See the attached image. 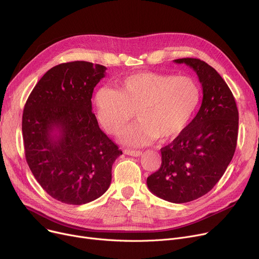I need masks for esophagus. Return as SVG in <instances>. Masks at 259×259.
Listing matches in <instances>:
<instances>
[{
  "instance_id": "esophagus-1",
  "label": "esophagus",
  "mask_w": 259,
  "mask_h": 259,
  "mask_svg": "<svg viewBox=\"0 0 259 259\" xmlns=\"http://www.w3.org/2000/svg\"><path fill=\"white\" fill-rule=\"evenodd\" d=\"M124 154H126L128 156H132V157H140L142 155V152L141 151H135V150L126 149V150H124Z\"/></svg>"
}]
</instances>
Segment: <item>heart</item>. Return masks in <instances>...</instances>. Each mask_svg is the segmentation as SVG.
<instances>
[{
	"label": "heart",
	"instance_id": "b5f03b06",
	"mask_svg": "<svg viewBox=\"0 0 259 259\" xmlns=\"http://www.w3.org/2000/svg\"><path fill=\"white\" fill-rule=\"evenodd\" d=\"M201 88L190 77L157 72H137L117 83V89L102 87L94 94L98 120L103 129L117 135L132 120H139L120 136L128 145H144L159 138L179 136L195 116Z\"/></svg>",
	"mask_w": 259,
	"mask_h": 259
}]
</instances>
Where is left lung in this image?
Segmentation results:
<instances>
[{
    "label": "left lung",
    "mask_w": 259,
    "mask_h": 259,
    "mask_svg": "<svg viewBox=\"0 0 259 259\" xmlns=\"http://www.w3.org/2000/svg\"><path fill=\"white\" fill-rule=\"evenodd\" d=\"M173 61L195 70L203 100L187 129L162 147L161 167L146 184L157 197L181 204L206 195L226 172L236 151L239 113L232 91L212 66L197 58Z\"/></svg>",
    "instance_id": "left-lung-1"
}]
</instances>
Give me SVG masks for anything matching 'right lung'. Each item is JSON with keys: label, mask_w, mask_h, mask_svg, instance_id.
I'll return each mask as SVG.
<instances>
[{"label": "right lung", "mask_w": 259, "mask_h": 259, "mask_svg": "<svg viewBox=\"0 0 259 259\" xmlns=\"http://www.w3.org/2000/svg\"><path fill=\"white\" fill-rule=\"evenodd\" d=\"M106 67L72 61L50 68L28 96L22 116L25 159L55 200L83 205L101 197L122 155L99 128L92 93Z\"/></svg>", "instance_id": "1"}]
</instances>
